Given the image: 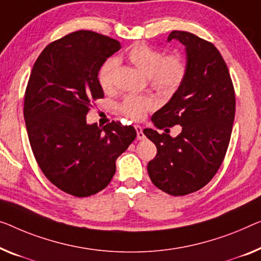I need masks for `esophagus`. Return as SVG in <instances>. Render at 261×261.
Returning <instances> with one entry per match:
<instances>
[{"label": "esophagus", "mask_w": 261, "mask_h": 261, "mask_svg": "<svg viewBox=\"0 0 261 261\" xmlns=\"http://www.w3.org/2000/svg\"><path fill=\"white\" fill-rule=\"evenodd\" d=\"M135 129H136V132H137V138H138V139H144V138H145V135L143 134L142 126L135 125Z\"/></svg>", "instance_id": "34e87169"}]
</instances>
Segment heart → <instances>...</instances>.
Instances as JSON below:
<instances>
[{
	"instance_id": "b5f03b06",
	"label": "heart",
	"mask_w": 261,
	"mask_h": 261,
	"mask_svg": "<svg viewBox=\"0 0 261 261\" xmlns=\"http://www.w3.org/2000/svg\"><path fill=\"white\" fill-rule=\"evenodd\" d=\"M127 60L139 71L149 77L152 87L164 92L174 91L182 83L186 75V64L178 55H168L145 44L132 45L126 54ZM118 61L109 58L99 70V84L104 91L115 88ZM157 103L151 96H127L119 104V111L132 120H141L146 112L153 110Z\"/></svg>"
}]
</instances>
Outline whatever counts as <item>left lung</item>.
Listing matches in <instances>:
<instances>
[{"label":"left lung","mask_w":261,"mask_h":261,"mask_svg":"<svg viewBox=\"0 0 261 261\" xmlns=\"http://www.w3.org/2000/svg\"><path fill=\"white\" fill-rule=\"evenodd\" d=\"M185 45L186 75L171 99L155 111V127L180 125L171 137L153 129L143 132L157 146L147 164L150 179L171 196H185L207 184L226 154L236 112V96L224 58L215 45L188 31L173 30L168 42Z\"/></svg>","instance_id":"left-lung-1"}]
</instances>
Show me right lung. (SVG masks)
Wrapping results in <instances>:
<instances>
[{"mask_svg":"<svg viewBox=\"0 0 261 261\" xmlns=\"http://www.w3.org/2000/svg\"><path fill=\"white\" fill-rule=\"evenodd\" d=\"M120 48L114 38L75 31L46 45L31 70L23 110L31 150L44 176L71 196L106 189L137 136L119 122L87 123L91 100L104 97L99 69Z\"/></svg>","mask_w":261,"mask_h":261,"instance_id":"1","label":"right lung"}]
</instances>
